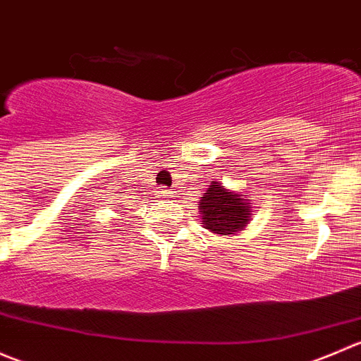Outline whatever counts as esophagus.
<instances>
[{"label": "esophagus", "instance_id": "34e87169", "mask_svg": "<svg viewBox=\"0 0 361 361\" xmlns=\"http://www.w3.org/2000/svg\"><path fill=\"white\" fill-rule=\"evenodd\" d=\"M158 195H159V196H163V198H172V191H170V189H166V188H161V189H159Z\"/></svg>", "mask_w": 361, "mask_h": 361}]
</instances>
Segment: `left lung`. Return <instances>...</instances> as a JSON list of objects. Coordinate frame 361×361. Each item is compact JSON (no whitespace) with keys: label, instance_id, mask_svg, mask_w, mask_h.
Instances as JSON below:
<instances>
[{"label":"left lung","instance_id":"8db88e82","mask_svg":"<svg viewBox=\"0 0 361 361\" xmlns=\"http://www.w3.org/2000/svg\"><path fill=\"white\" fill-rule=\"evenodd\" d=\"M200 212L207 230L217 235H231L240 231L251 221V207L240 198L214 182L200 200Z\"/></svg>","mask_w":361,"mask_h":361}]
</instances>
